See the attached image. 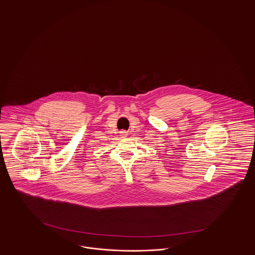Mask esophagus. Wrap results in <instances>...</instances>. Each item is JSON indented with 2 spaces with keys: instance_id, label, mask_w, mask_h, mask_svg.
I'll return each instance as SVG.
<instances>
[{
  "instance_id": "1",
  "label": "esophagus",
  "mask_w": 255,
  "mask_h": 255,
  "mask_svg": "<svg viewBox=\"0 0 255 255\" xmlns=\"http://www.w3.org/2000/svg\"><path fill=\"white\" fill-rule=\"evenodd\" d=\"M127 134H128V133H127L126 131H121V135H122V136H123V137L127 136Z\"/></svg>"
}]
</instances>
